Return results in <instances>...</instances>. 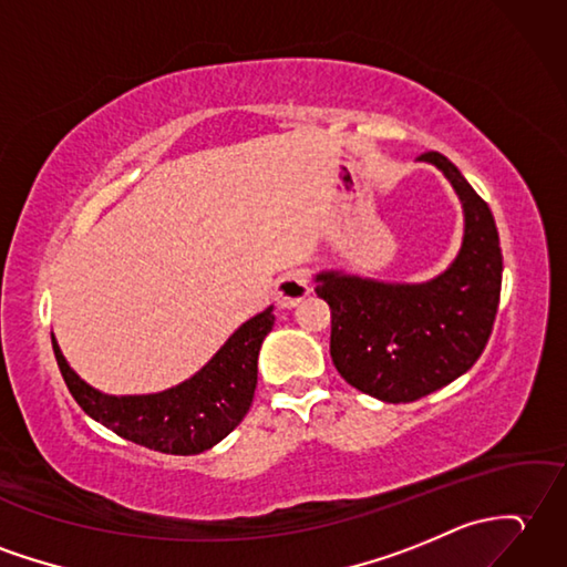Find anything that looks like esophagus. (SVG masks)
Listing matches in <instances>:
<instances>
[{"label":"esophagus","mask_w":567,"mask_h":567,"mask_svg":"<svg viewBox=\"0 0 567 567\" xmlns=\"http://www.w3.org/2000/svg\"><path fill=\"white\" fill-rule=\"evenodd\" d=\"M311 292L309 275L305 270H292L282 275L275 285V301H278L280 309H295L299 307L301 299H307Z\"/></svg>","instance_id":"1"}]
</instances>
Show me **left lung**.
Returning <instances> with one entry per match:
<instances>
[{"label": "left lung", "mask_w": 567, "mask_h": 567, "mask_svg": "<svg viewBox=\"0 0 567 567\" xmlns=\"http://www.w3.org/2000/svg\"><path fill=\"white\" fill-rule=\"evenodd\" d=\"M464 209V239L450 268L427 282H384L316 272L331 307V358L350 386L384 403L427 396L468 372L488 343L503 285V251L488 203L446 156L425 152Z\"/></svg>", "instance_id": "obj_1"}]
</instances>
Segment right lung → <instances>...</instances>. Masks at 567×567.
Segmentation results:
<instances>
[{
	"instance_id": "obj_1",
	"label": "right lung",
	"mask_w": 567,
	"mask_h": 567,
	"mask_svg": "<svg viewBox=\"0 0 567 567\" xmlns=\"http://www.w3.org/2000/svg\"><path fill=\"white\" fill-rule=\"evenodd\" d=\"M272 307L256 313L227 338L200 372L159 393L111 396L79 377L52 336V350L74 401L103 427L164 454L213 450L241 423L258 384V352L272 331Z\"/></svg>"
}]
</instances>
